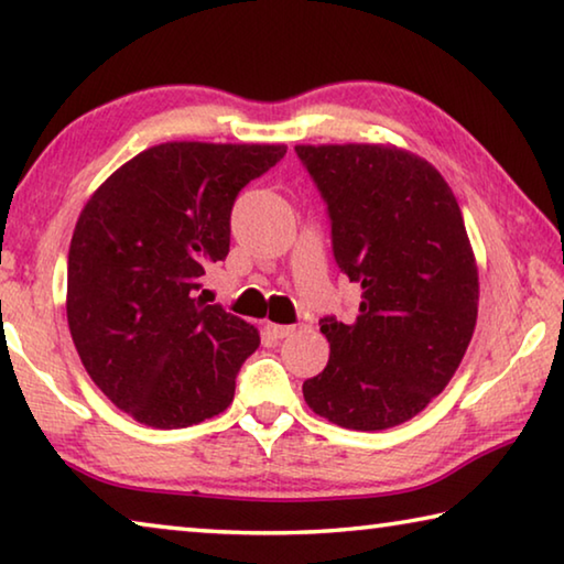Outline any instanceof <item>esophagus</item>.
<instances>
[{
	"instance_id": "obj_1",
	"label": "esophagus",
	"mask_w": 564,
	"mask_h": 564,
	"mask_svg": "<svg viewBox=\"0 0 564 564\" xmlns=\"http://www.w3.org/2000/svg\"><path fill=\"white\" fill-rule=\"evenodd\" d=\"M293 330H295L293 326H275V323H265V333H269V336L275 338V340L291 336Z\"/></svg>"
}]
</instances>
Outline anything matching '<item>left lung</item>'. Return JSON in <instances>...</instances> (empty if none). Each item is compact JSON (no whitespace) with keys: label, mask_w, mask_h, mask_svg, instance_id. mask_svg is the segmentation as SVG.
<instances>
[{"label":"left lung","mask_w":564,"mask_h":564,"mask_svg":"<svg viewBox=\"0 0 564 564\" xmlns=\"http://www.w3.org/2000/svg\"><path fill=\"white\" fill-rule=\"evenodd\" d=\"M330 218L333 259L360 285L358 316L321 318L323 373L303 383L313 413L386 431L451 383L477 321V269L445 178L395 147H295Z\"/></svg>","instance_id":"obj_1"}]
</instances>
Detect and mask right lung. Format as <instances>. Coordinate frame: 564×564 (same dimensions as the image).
Returning a JSON list of instances; mask_svg holds the SVG:
<instances>
[{
  "label": "right lung",
  "instance_id": "add662e5",
  "mask_svg": "<svg viewBox=\"0 0 564 564\" xmlns=\"http://www.w3.org/2000/svg\"><path fill=\"white\" fill-rule=\"evenodd\" d=\"M283 156L281 144L171 141L113 171L84 206L66 263L72 340L139 423L174 431L231 405L259 330L198 291L228 256L236 196Z\"/></svg>",
  "mask_w": 564,
  "mask_h": 564
}]
</instances>
